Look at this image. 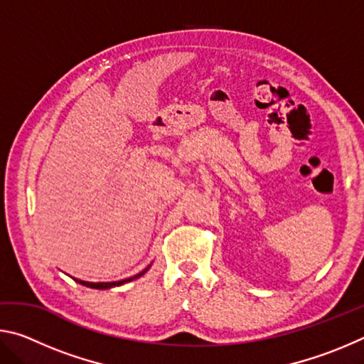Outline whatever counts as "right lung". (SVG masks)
Returning a JSON list of instances; mask_svg holds the SVG:
<instances>
[{
    "instance_id": "right-lung-1",
    "label": "right lung",
    "mask_w": 364,
    "mask_h": 364,
    "mask_svg": "<svg viewBox=\"0 0 364 364\" xmlns=\"http://www.w3.org/2000/svg\"><path fill=\"white\" fill-rule=\"evenodd\" d=\"M151 268V264L147 268H144L143 271H139L138 274H134V276H132V278H127V279H122V281H112V282H88V281H82V279H75L77 282H80V284L82 286H86V287H91V289H110V287H115V286H122V284H125V282H130V281H133V279H138V278H141V276H143L147 269Z\"/></svg>"
}]
</instances>
